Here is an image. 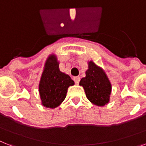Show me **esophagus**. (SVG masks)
Masks as SVG:
<instances>
[{
  "label": "esophagus",
  "mask_w": 146,
  "mask_h": 146,
  "mask_svg": "<svg viewBox=\"0 0 146 146\" xmlns=\"http://www.w3.org/2000/svg\"><path fill=\"white\" fill-rule=\"evenodd\" d=\"M73 80H74V82H75V83L76 84V85H78V84L79 83V81H80V77L79 76L73 77Z\"/></svg>",
  "instance_id": "34e87169"
}]
</instances>
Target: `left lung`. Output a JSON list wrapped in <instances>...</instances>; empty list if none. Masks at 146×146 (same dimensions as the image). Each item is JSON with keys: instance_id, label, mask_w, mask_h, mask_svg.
Returning a JSON list of instances; mask_svg holds the SVG:
<instances>
[{"instance_id": "left-lung-1", "label": "left lung", "mask_w": 146, "mask_h": 146, "mask_svg": "<svg viewBox=\"0 0 146 146\" xmlns=\"http://www.w3.org/2000/svg\"><path fill=\"white\" fill-rule=\"evenodd\" d=\"M85 90L86 97L92 104L104 106L110 102L112 85L105 71L92 61H88L85 77L79 82Z\"/></svg>"}]
</instances>
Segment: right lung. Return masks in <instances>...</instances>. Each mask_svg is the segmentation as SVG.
I'll return each instance as SVG.
<instances>
[{
    "label": "right lung",
    "mask_w": 146,
    "mask_h": 146,
    "mask_svg": "<svg viewBox=\"0 0 146 146\" xmlns=\"http://www.w3.org/2000/svg\"><path fill=\"white\" fill-rule=\"evenodd\" d=\"M74 85L70 76L59 70V62L55 54L48 57L39 84L41 104L43 106L54 109L61 105L67 95V89Z\"/></svg>",
    "instance_id": "obj_1"
}]
</instances>
